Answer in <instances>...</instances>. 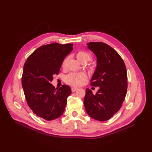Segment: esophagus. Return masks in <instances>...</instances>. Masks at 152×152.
<instances>
[{
  "instance_id": "1",
  "label": "esophagus",
  "mask_w": 152,
  "mask_h": 152,
  "mask_svg": "<svg viewBox=\"0 0 152 152\" xmlns=\"http://www.w3.org/2000/svg\"><path fill=\"white\" fill-rule=\"evenodd\" d=\"M77 90V87H72V88H71V91L73 92H75Z\"/></svg>"
}]
</instances>
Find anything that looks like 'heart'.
<instances>
[{"label":"heart","mask_w":152,"mask_h":152,"mask_svg":"<svg viewBox=\"0 0 152 152\" xmlns=\"http://www.w3.org/2000/svg\"><path fill=\"white\" fill-rule=\"evenodd\" d=\"M76 58L81 63H86L90 60L92 58L91 54L86 50H80L76 53ZM68 58H65L63 60L61 66L63 68L66 66ZM95 68V66L93 63H91L88 65V68L90 70H93ZM86 79V75L84 73H71L66 76L65 82L66 84L71 86H81L85 79Z\"/></svg>","instance_id":"heart-1"}]
</instances>
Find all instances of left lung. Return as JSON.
<instances>
[{
  "label": "left lung",
  "mask_w": 152,
  "mask_h": 152,
  "mask_svg": "<svg viewBox=\"0 0 152 152\" xmlns=\"http://www.w3.org/2000/svg\"><path fill=\"white\" fill-rule=\"evenodd\" d=\"M87 45L97 58V66L90 84L100 89L95 94L87 89L84 104L91 118L105 121L118 112L125 99L127 88L126 68L121 56L108 44L91 42Z\"/></svg>",
  "instance_id": "obj_1"
}]
</instances>
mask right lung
<instances>
[{
	"mask_svg": "<svg viewBox=\"0 0 152 152\" xmlns=\"http://www.w3.org/2000/svg\"><path fill=\"white\" fill-rule=\"evenodd\" d=\"M72 44L52 43L39 47L27 58L21 83L27 104L37 116L50 121L61 116L71 88L63 85L56 90L50 84L58 75L63 60L73 50Z\"/></svg>",
	"mask_w": 152,
	"mask_h": 152,
	"instance_id": "obj_1",
	"label": "right lung"
}]
</instances>
